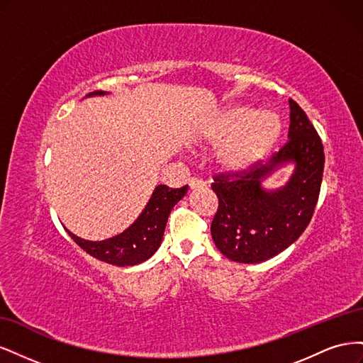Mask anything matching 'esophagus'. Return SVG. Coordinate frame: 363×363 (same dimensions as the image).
<instances>
[{"label": "esophagus", "instance_id": "1", "mask_svg": "<svg viewBox=\"0 0 363 363\" xmlns=\"http://www.w3.org/2000/svg\"><path fill=\"white\" fill-rule=\"evenodd\" d=\"M188 183L191 186V189H201V188H204V186H206V183L201 179H196V177L189 179Z\"/></svg>", "mask_w": 363, "mask_h": 363}]
</instances>
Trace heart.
I'll use <instances>...</instances> for the list:
<instances>
[{
	"instance_id": "b5f03b06",
	"label": "heart",
	"mask_w": 363,
	"mask_h": 363,
	"mask_svg": "<svg viewBox=\"0 0 363 363\" xmlns=\"http://www.w3.org/2000/svg\"><path fill=\"white\" fill-rule=\"evenodd\" d=\"M276 113L260 112L245 106L228 107L218 113L203 130V144H218L216 163L227 172H244L255 167L276 144L280 135Z\"/></svg>"
}]
</instances>
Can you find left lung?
Here are the masks:
<instances>
[{"label": "left lung", "instance_id": "obj_1", "mask_svg": "<svg viewBox=\"0 0 363 363\" xmlns=\"http://www.w3.org/2000/svg\"><path fill=\"white\" fill-rule=\"evenodd\" d=\"M288 142L269 163L262 160L244 172H218L212 189L218 211L212 239L223 255L239 263H259L286 250L301 236L320 196L324 148L320 135L292 98ZM294 161L291 180L277 191H265L261 180L284 162Z\"/></svg>", "mask_w": 363, "mask_h": 363}]
</instances>
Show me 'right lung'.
Instances as JSON below:
<instances>
[{"label": "right lung", "mask_w": 363, "mask_h": 363, "mask_svg": "<svg viewBox=\"0 0 363 363\" xmlns=\"http://www.w3.org/2000/svg\"><path fill=\"white\" fill-rule=\"evenodd\" d=\"M104 94L106 92L101 91L95 92V95ZM186 192H188V186L179 189L168 188L164 184L157 186L144 212L125 232L111 239L100 240V242H91V240L77 238L68 230L67 232L74 239V242L92 257L116 267H133L145 262L157 251L172 207L183 199Z\"/></svg>", "instance_id": "obj_1"}]
</instances>
